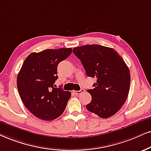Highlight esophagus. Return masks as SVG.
<instances>
[{"instance_id": "esophagus-1", "label": "esophagus", "mask_w": 151, "mask_h": 151, "mask_svg": "<svg viewBox=\"0 0 151 151\" xmlns=\"http://www.w3.org/2000/svg\"><path fill=\"white\" fill-rule=\"evenodd\" d=\"M84 91H85L84 89H81L80 91H73V93L76 95H79L81 94V93L84 92Z\"/></svg>"}]
</instances>
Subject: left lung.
<instances>
[{
	"label": "left lung",
	"mask_w": 151,
	"mask_h": 151,
	"mask_svg": "<svg viewBox=\"0 0 151 151\" xmlns=\"http://www.w3.org/2000/svg\"><path fill=\"white\" fill-rule=\"evenodd\" d=\"M88 77L97 78L93 89L88 90L92 100L89 111L102 118L117 113L127 100L130 85L128 67L115 49L99 45L74 47Z\"/></svg>",
	"instance_id": "obj_1"
}]
</instances>
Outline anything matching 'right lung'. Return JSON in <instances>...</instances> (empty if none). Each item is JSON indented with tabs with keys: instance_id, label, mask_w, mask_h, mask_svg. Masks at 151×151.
I'll list each match as a JSON object with an SVG mask.
<instances>
[{
	"instance_id": "add662e5",
	"label": "right lung",
	"mask_w": 151,
	"mask_h": 151,
	"mask_svg": "<svg viewBox=\"0 0 151 151\" xmlns=\"http://www.w3.org/2000/svg\"><path fill=\"white\" fill-rule=\"evenodd\" d=\"M71 53V48L46 49L25 59L17 76V88L25 106L36 117L52 121L65 109L71 93L55 88L54 83L58 65Z\"/></svg>"
}]
</instances>
